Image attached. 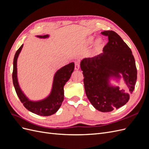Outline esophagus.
Returning a JSON list of instances; mask_svg holds the SVG:
<instances>
[{
    "instance_id": "esophagus-1",
    "label": "esophagus",
    "mask_w": 149,
    "mask_h": 149,
    "mask_svg": "<svg viewBox=\"0 0 149 149\" xmlns=\"http://www.w3.org/2000/svg\"><path fill=\"white\" fill-rule=\"evenodd\" d=\"M74 69L76 70H78L79 69V64L78 62H75L74 63Z\"/></svg>"
}]
</instances>
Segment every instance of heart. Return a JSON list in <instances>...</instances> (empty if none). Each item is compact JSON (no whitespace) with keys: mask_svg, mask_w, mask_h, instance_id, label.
I'll list each match as a JSON object with an SVG mask.
<instances>
[{"mask_svg":"<svg viewBox=\"0 0 149 149\" xmlns=\"http://www.w3.org/2000/svg\"><path fill=\"white\" fill-rule=\"evenodd\" d=\"M94 41V37H89L87 40L86 42V43L87 45H90ZM104 46V42L102 39L101 38H97L95 42L94 43V46H93V48L91 51V54L92 55H94V54L97 53V52H100L101 49Z\"/></svg>","mask_w":149,"mask_h":149,"instance_id":"1","label":"heart"}]
</instances>
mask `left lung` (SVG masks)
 <instances>
[{
  "instance_id": "8db88e82",
  "label": "left lung",
  "mask_w": 149,
  "mask_h": 149,
  "mask_svg": "<svg viewBox=\"0 0 149 149\" xmlns=\"http://www.w3.org/2000/svg\"><path fill=\"white\" fill-rule=\"evenodd\" d=\"M109 42L103 53L93 58H86L80 66L84 76L86 94L91 104L101 112H111L123 106L129 100L137 80V68L131 49L120 36L112 30L104 31ZM122 74L128 88V92L114 87L109 79Z\"/></svg>"
}]
</instances>
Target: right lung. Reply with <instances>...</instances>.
<instances>
[{
    "label": "right lung",
    "mask_w": 149,
    "mask_h": 149,
    "mask_svg": "<svg viewBox=\"0 0 149 149\" xmlns=\"http://www.w3.org/2000/svg\"><path fill=\"white\" fill-rule=\"evenodd\" d=\"M49 36L38 35L37 37L45 38ZM23 45L18 49L13 58V68L12 73L13 84L16 93L24 107L30 112L39 116H48L55 114L61 106L64 100V86L69 80L74 69V63H70L58 70L54 76L53 87L51 93L45 99L39 101H31L25 96L19 86L17 79V61L22 50Z\"/></svg>",
    "instance_id": "obj_1"
}]
</instances>
